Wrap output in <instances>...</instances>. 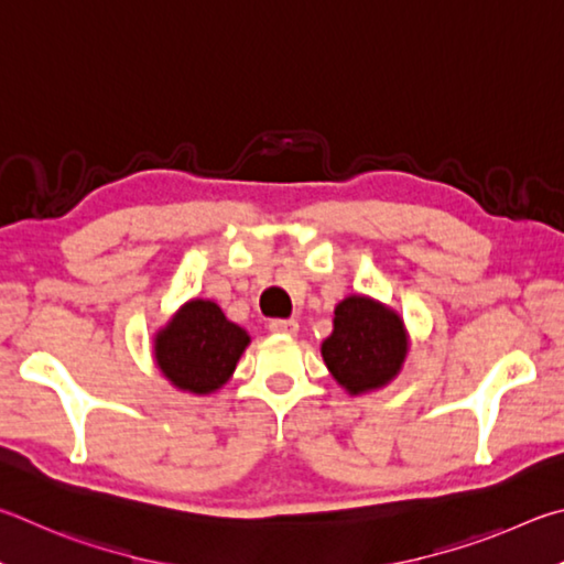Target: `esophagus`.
<instances>
[{"instance_id": "34e87169", "label": "esophagus", "mask_w": 564, "mask_h": 564, "mask_svg": "<svg viewBox=\"0 0 564 564\" xmlns=\"http://www.w3.org/2000/svg\"><path fill=\"white\" fill-rule=\"evenodd\" d=\"M267 327H270L272 334H284V337H292V334H297L300 324L294 319H272Z\"/></svg>"}]
</instances>
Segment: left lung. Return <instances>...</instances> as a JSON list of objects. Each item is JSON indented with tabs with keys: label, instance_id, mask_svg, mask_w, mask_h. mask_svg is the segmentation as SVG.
Segmentation results:
<instances>
[{
	"label": "left lung",
	"instance_id": "1",
	"mask_svg": "<svg viewBox=\"0 0 564 564\" xmlns=\"http://www.w3.org/2000/svg\"><path fill=\"white\" fill-rule=\"evenodd\" d=\"M406 347L399 314L367 297H347L334 310V332L322 344V357L344 389L361 393L397 377Z\"/></svg>",
	"mask_w": 564,
	"mask_h": 564
}]
</instances>
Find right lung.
<instances>
[{"label":"right lung","mask_w":564,"mask_h":564,"mask_svg":"<svg viewBox=\"0 0 564 564\" xmlns=\"http://www.w3.org/2000/svg\"><path fill=\"white\" fill-rule=\"evenodd\" d=\"M250 337L215 302L193 300L158 334L155 361L177 389L210 393L232 377Z\"/></svg>","instance_id":"1"}]
</instances>
